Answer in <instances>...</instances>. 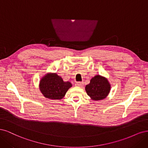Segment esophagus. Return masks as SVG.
<instances>
[{
	"instance_id": "34e87169",
	"label": "esophagus",
	"mask_w": 148,
	"mask_h": 148,
	"mask_svg": "<svg viewBox=\"0 0 148 148\" xmlns=\"http://www.w3.org/2000/svg\"><path fill=\"white\" fill-rule=\"evenodd\" d=\"M75 86L77 87H82L84 85V82H76L75 84Z\"/></svg>"
}]
</instances>
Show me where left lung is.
<instances>
[{
	"instance_id": "obj_1",
	"label": "left lung",
	"mask_w": 148,
	"mask_h": 148,
	"mask_svg": "<svg viewBox=\"0 0 148 148\" xmlns=\"http://www.w3.org/2000/svg\"><path fill=\"white\" fill-rule=\"evenodd\" d=\"M111 90V84L107 78L97 75L85 86V91L92 100L99 101L107 97Z\"/></svg>"
}]
</instances>
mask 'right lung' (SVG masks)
<instances>
[{
	"instance_id": "add662e5",
	"label": "right lung",
	"mask_w": 148,
	"mask_h": 148,
	"mask_svg": "<svg viewBox=\"0 0 148 148\" xmlns=\"http://www.w3.org/2000/svg\"><path fill=\"white\" fill-rule=\"evenodd\" d=\"M71 87L72 84L70 82H64L56 73L46 74L39 82L41 93L46 98L50 99H62Z\"/></svg>"
}]
</instances>
